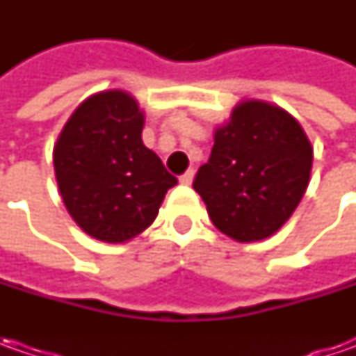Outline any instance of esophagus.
Instances as JSON below:
<instances>
[{"mask_svg": "<svg viewBox=\"0 0 356 356\" xmlns=\"http://www.w3.org/2000/svg\"><path fill=\"white\" fill-rule=\"evenodd\" d=\"M192 180H194V170H188L186 174H182V176H180V184L190 186L192 184Z\"/></svg>", "mask_w": 356, "mask_h": 356, "instance_id": "34e87169", "label": "esophagus"}]
</instances>
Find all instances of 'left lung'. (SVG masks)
Instances as JSON below:
<instances>
[{
  "instance_id": "left-lung-1",
  "label": "left lung",
  "mask_w": 356,
  "mask_h": 356,
  "mask_svg": "<svg viewBox=\"0 0 356 356\" xmlns=\"http://www.w3.org/2000/svg\"><path fill=\"white\" fill-rule=\"evenodd\" d=\"M313 146L299 120L277 104L243 99L213 130L210 160L194 190L212 224L239 243L271 238L309 186Z\"/></svg>"
}]
</instances>
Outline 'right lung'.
Returning a JSON list of instances; mask_svg holds the SVG:
<instances>
[{
  "instance_id": "1",
  "label": "right lung",
  "mask_w": 356,
  "mask_h": 356,
  "mask_svg": "<svg viewBox=\"0 0 356 356\" xmlns=\"http://www.w3.org/2000/svg\"><path fill=\"white\" fill-rule=\"evenodd\" d=\"M144 113L120 89L90 95L53 146L63 204L90 238L124 243L156 220L178 180L143 143Z\"/></svg>"
}]
</instances>
